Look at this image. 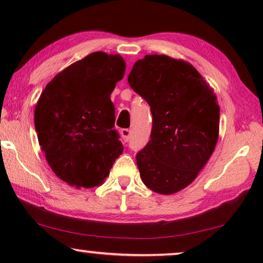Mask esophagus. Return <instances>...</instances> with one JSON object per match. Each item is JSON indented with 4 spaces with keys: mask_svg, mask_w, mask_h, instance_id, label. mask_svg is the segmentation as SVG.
Returning <instances> with one entry per match:
<instances>
[{
    "mask_svg": "<svg viewBox=\"0 0 263 263\" xmlns=\"http://www.w3.org/2000/svg\"><path fill=\"white\" fill-rule=\"evenodd\" d=\"M121 135H122V138H123L124 142H127V141H129V140H130L132 130H130V129H122Z\"/></svg>",
    "mask_w": 263,
    "mask_h": 263,
    "instance_id": "obj_1",
    "label": "esophagus"
}]
</instances>
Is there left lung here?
Wrapping results in <instances>:
<instances>
[{"mask_svg":"<svg viewBox=\"0 0 263 263\" xmlns=\"http://www.w3.org/2000/svg\"><path fill=\"white\" fill-rule=\"evenodd\" d=\"M128 82L149 104L151 140L136 154L140 177L161 195L184 189L207 164L219 138L220 107L196 68L167 55H146Z\"/></svg>","mask_w":263,"mask_h":263,"instance_id":"left-lung-1","label":"left lung"}]
</instances>
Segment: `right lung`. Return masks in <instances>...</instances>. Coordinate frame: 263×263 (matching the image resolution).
<instances>
[{
	"label": "right lung",
	"instance_id": "1",
	"mask_svg": "<svg viewBox=\"0 0 263 263\" xmlns=\"http://www.w3.org/2000/svg\"><path fill=\"white\" fill-rule=\"evenodd\" d=\"M121 55L97 51L60 71L39 97L34 127L57 177L75 188L103 184L123 146L110 96L124 77Z\"/></svg>",
	"mask_w": 263,
	"mask_h": 263
}]
</instances>
